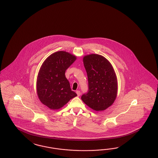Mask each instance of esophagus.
<instances>
[{
    "label": "esophagus",
    "mask_w": 158,
    "mask_h": 158,
    "mask_svg": "<svg viewBox=\"0 0 158 158\" xmlns=\"http://www.w3.org/2000/svg\"><path fill=\"white\" fill-rule=\"evenodd\" d=\"M76 94L77 95V96H80L81 95V92L79 90H76Z\"/></svg>",
    "instance_id": "esophagus-1"
}]
</instances>
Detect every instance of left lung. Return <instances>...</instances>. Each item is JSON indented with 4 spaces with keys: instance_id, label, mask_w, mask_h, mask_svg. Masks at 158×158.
I'll return each mask as SVG.
<instances>
[{
    "instance_id": "left-lung-1",
    "label": "left lung",
    "mask_w": 158,
    "mask_h": 158,
    "mask_svg": "<svg viewBox=\"0 0 158 158\" xmlns=\"http://www.w3.org/2000/svg\"><path fill=\"white\" fill-rule=\"evenodd\" d=\"M87 72L89 89L81 97L82 101L95 111H103L114 103L117 94V80L108 60L98 54L83 57Z\"/></svg>"
}]
</instances>
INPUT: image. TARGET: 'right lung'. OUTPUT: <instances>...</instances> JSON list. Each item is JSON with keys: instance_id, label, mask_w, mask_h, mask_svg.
<instances>
[{"instance_id": "1", "label": "right lung", "mask_w": 158, "mask_h": 158, "mask_svg": "<svg viewBox=\"0 0 158 158\" xmlns=\"http://www.w3.org/2000/svg\"><path fill=\"white\" fill-rule=\"evenodd\" d=\"M76 57L65 51H58L45 60L38 72L37 92L42 103L51 110L63 107L77 96L71 90L65 71Z\"/></svg>"}]
</instances>
